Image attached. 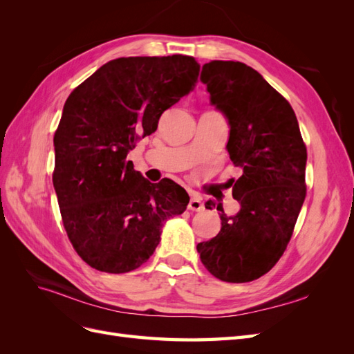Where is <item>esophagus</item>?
Here are the masks:
<instances>
[{"label": "esophagus", "mask_w": 354, "mask_h": 354, "mask_svg": "<svg viewBox=\"0 0 354 354\" xmlns=\"http://www.w3.org/2000/svg\"><path fill=\"white\" fill-rule=\"evenodd\" d=\"M189 209L192 211H202L203 209V203L199 196H192L189 201Z\"/></svg>", "instance_id": "34e87169"}]
</instances>
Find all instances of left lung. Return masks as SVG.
<instances>
[{"label":"left lung","mask_w":354,"mask_h":354,"mask_svg":"<svg viewBox=\"0 0 354 354\" xmlns=\"http://www.w3.org/2000/svg\"><path fill=\"white\" fill-rule=\"evenodd\" d=\"M201 81L227 120L226 149L242 176L233 186L241 209L226 216L217 205L221 229L196 250L217 279L251 282L272 269L292 236L306 198V145L291 104L255 69L212 60L202 66Z\"/></svg>","instance_id":"left-lung-1"}]
</instances>
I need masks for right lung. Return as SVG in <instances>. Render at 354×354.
Masks as SVG:
<instances>
[{
  "mask_svg": "<svg viewBox=\"0 0 354 354\" xmlns=\"http://www.w3.org/2000/svg\"><path fill=\"white\" fill-rule=\"evenodd\" d=\"M199 68L181 55L120 57L78 85L63 106L53 185L69 241L93 269L140 267L155 252L164 223L186 209L183 187L169 178L151 183L127 155L194 91Z\"/></svg>",
  "mask_w": 354,
  "mask_h": 354,
  "instance_id": "add662e5",
  "label": "right lung"
}]
</instances>
